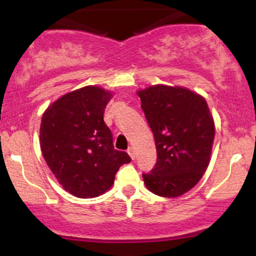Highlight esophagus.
I'll use <instances>...</instances> for the list:
<instances>
[{
	"label": "esophagus",
	"mask_w": 256,
	"mask_h": 256,
	"mask_svg": "<svg viewBox=\"0 0 256 256\" xmlns=\"http://www.w3.org/2000/svg\"><path fill=\"white\" fill-rule=\"evenodd\" d=\"M128 155H130V156H131L132 160H134V158H136V152H134V146H130V148L128 149Z\"/></svg>",
	"instance_id": "34e87169"
}]
</instances>
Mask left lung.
I'll return each mask as SVG.
<instances>
[{
  "label": "left lung",
  "mask_w": 256,
  "mask_h": 256,
  "mask_svg": "<svg viewBox=\"0 0 256 256\" xmlns=\"http://www.w3.org/2000/svg\"><path fill=\"white\" fill-rule=\"evenodd\" d=\"M156 146V164L143 173L146 186L162 198L189 192L210 165L216 134L207 102L182 86L152 85L138 91Z\"/></svg>",
  "instance_id": "obj_1"
}]
</instances>
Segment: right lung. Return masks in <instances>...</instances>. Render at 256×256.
Listing matches in <instances>:
<instances>
[{"instance_id":"right-lung-1","label":"right lung","mask_w":256,"mask_h":256,"mask_svg":"<svg viewBox=\"0 0 256 256\" xmlns=\"http://www.w3.org/2000/svg\"><path fill=\"white\" fill-rule=\"evenodd\" d=\"M112 94L84 86L49 106L40 122V149L46 165L64 190L80 198L102 195L113 185L128 152L114 149L104 122Z\"/></svg>"}]
</instances>
